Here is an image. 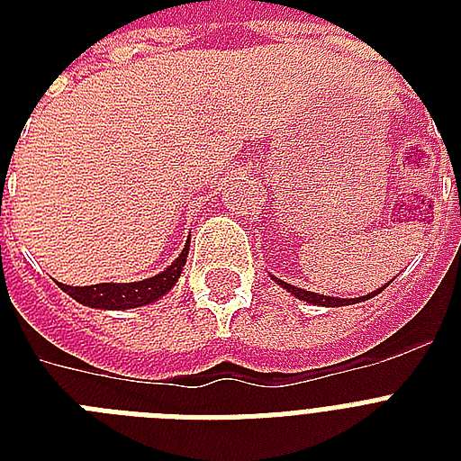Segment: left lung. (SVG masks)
Returning <instances> with one entry per match:
<instances>
[{
    "instance_id": "8db88e82",
    "label": "left lung",
    "mask_w": 461,
    "mask_h": 461,
    "mask_svg": "<svg viewBox=\"0 0 461 461\" xmlns=\"http://www.w3.org/2000/svg\"><path fill=\"white\" fill-rule=\"evenodd\" d=\"M275 282H277V285H282V287L287 289V292H292L294 296H299L302 302L315 303V306H349V303H357V302H368V299H373V296L380 294V292L385 289V287H380V289H375V292H371V294L358 296V299H337V296H322V294H313V292H303V289L292 287V285L277 280V277H275Z\"/></svg>"
}]
</instances>
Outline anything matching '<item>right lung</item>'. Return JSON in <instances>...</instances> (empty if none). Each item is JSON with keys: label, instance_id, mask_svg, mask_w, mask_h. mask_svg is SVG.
Returning a JSON list of instances; mask_svg holds the SVG:
<instances>
[{"label": "right lung", "instance_id": "obj_1", "mask_svg": "<svg viewBox=\"0 0 461 461\" xmlns=\"http://www.w3.org/2000/svg\"><path fill=\"white\" fill-rule=\"evenodd\" d=\"M188 244L186 249L179 253V258L174 260L172 266L167 267L165 273L148 277L140 282H129V285H114V282H103V285H90V287H68L61 285L59 287L67 292L71 299H76L83 306L93 308H110V311H124V308H139L146 303L158 302L159 296H165L169 289L174 287V282L179 280L181 267L186 263Z\"/></svg>", "mask_w": 461, "mask_h": 461}]
</instances>
